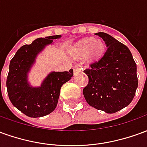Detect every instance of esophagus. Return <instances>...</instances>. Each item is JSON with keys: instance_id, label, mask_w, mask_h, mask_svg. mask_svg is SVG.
<instances>
[{"instance_id": "34e87169", "label": "esophagus", "mask_w": 147, "mask_h": 147, "mask_svg": "<svg viewBox=\"0 0 147 147\" xmlns=\"http://www.w3.org/2000/svg\"><path fill=\"white\" fill-rule=\"evenodd\" d=\"M83 71V67H82V65L81 64H76V65H75V67H74V72L75 73H76V72H79V71Z\"/></svg>"}]
</instances>
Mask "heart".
Here are the masks:
<instances>
[{"instance_id": "b5f03b06", "label": "heart", "mask_w": 147, "mask_h": 147, "mask_svg": "<svg viewBox=\"0 0 147 147\" xmlns=\"http://www.w3.org/2000/svg\"><path fill=\"white\" fill-rule=\"evenodd\" d=\"M105 44L102 40H94L93 38H86L74 49V54L78 57L84 56L88 53L92 59L98 58L104 52Z\"/></svg>"}]
</instances>
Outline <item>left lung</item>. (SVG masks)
Returning a JSON list of instances; mask_svg holds the SVG:
<instances>
[{
  "instance_id": "obj_1",
  "label": "left lung",
  "mask_w": 147,
  "mask_h": 147,
  "mask_svg": "<svg viewBox=\"0 0 147 147\" xmlns=\"http://www.w3.org/2000/svg\"><path fill=\"white\" fill-rule=\"evenodd\" d=\"M107 49L102 57L84 70L89 83L83 90L86 102L94 108L114 113L129 105L138 87L137 67L129 49L113 37L96 33Z\"/></svg>"
}]
</instances>
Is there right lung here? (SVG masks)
<instances>
[{"label":"right lung","mask_w":147,"mask_h":147,"mask_svg":"<svg viewBox=\"0 0 147 147\" xmlns=\"http://www.w3.org/2000/svg\"><path fill=\"white\" fill-rule=\"evenodd\" d=\"M61 35L37 38L30 45H24L18 49L10 61L6 86L11 104L27 117H41L51 113L57 105L63 84L73 76V70L52 71L45 78L41 86L34 87L28 82V73L36 57L46 45Z\"/></svg>","instance_id":"add662e5"}]
</instances>
